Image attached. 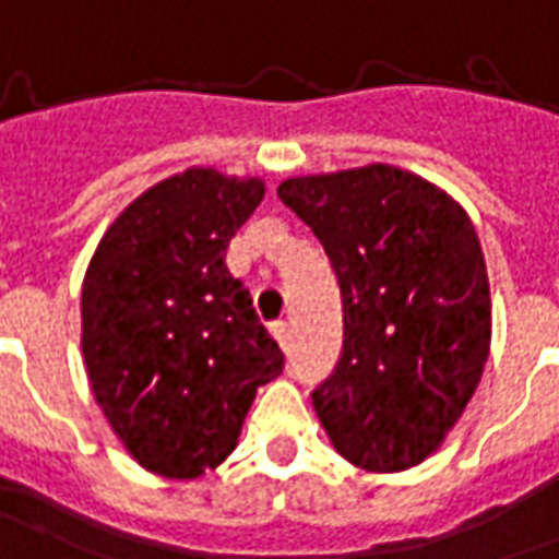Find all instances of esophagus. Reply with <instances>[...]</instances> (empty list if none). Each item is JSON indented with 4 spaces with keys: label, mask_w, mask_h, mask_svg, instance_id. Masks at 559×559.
<instances>
[{
    "label": "esophagus",
    "mask_w": 559,
    "mask_h": 559,
    "mask_svg": "<svg viewBox=\"0 0 559 559\" xmlns=\"http://www.w3.org/2000/svg\"><path fill=\"white\" fill-rule=\"evenodd\" d=\"M269 332H272V337L278 341V346L284 349V353L290 349V325H287V322L284 320L272 322V325H269Z\"/></svg>",
    "instance_id": "esophagus-1"
}]
</instances>
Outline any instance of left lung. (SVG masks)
<instances>
[{"instance_id": "1", "label": "left lung", "mask_w": 559, "mask_h": 559, "mask_svg": "<svg viewBox=\"0 0 559 559\" xmlns=\"http://www.w3.org/2000/svg\"><path fill=\"white\" fill-rule=\"evenodd\" d=\"M278 198L320 239L341 290V358L311 394L322 427L358 468H412L465 412L489 358L477 230L394 165L293 177Z\"/></svg>"}]
</instances>
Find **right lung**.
I'll use <instances>...</instances> for the list:
<instances>
[{
	"label": "right lung",
	"mask_w": 559,
	"mask_h": 559,
	"mask_svg": "<svg viewBox=\"0 0 559 559\" xmlns=\"http://www.w3.org/2000/svg\"><path fill=\"white\" fill-rule=\"evenodd\" d=\"M263 201L260 180L189 168L135 198L106 230L82 284L91 388L139 465L195 479L237 448L260 384L284 353L225 266Z\"/></svg>",
	"instance_id": "1"
}]
</instances>
